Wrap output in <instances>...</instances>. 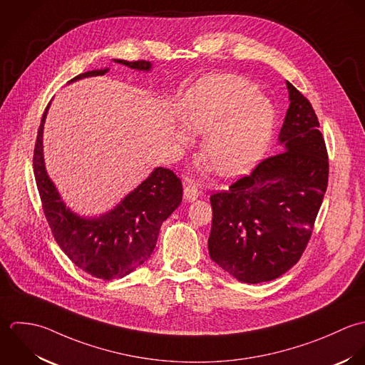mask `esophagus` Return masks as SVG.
<instances>
[{"label":"esophagus","instance_id":"obj_1","mask_svg":"<svg viewBox=\"0 0 365 365\" xmlns=\"http://www.w3.org/2000/svg\"><path fill=\"white\" fill-rule=\"evenodd\" d=\"M183 193H185L186 200L193 202V200H196V199L199 197L200 190H199V187H197L195 183L189 182V183H186V185H185V190H183Z\"/></svg>","mask_w":365,"mask_h":365}]
</instances>
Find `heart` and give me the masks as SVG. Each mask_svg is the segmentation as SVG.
<instances>
[{"instance_id": "heart-1", "label": "heart", "mask_w": 365, "mask_h": 365, "mask_svg": "<svg viewBox=\"0 0 365 365\" xmlns=\"http://www.w3.org/2000/svg\"><path fill=\"white\" fill-rule=\"evenodd\" d=\"M274 107L257 94V86L235 74L207 77L190 96L183 123L196 135H205L202 159L221 176H232L250 166L264 150L272 128ZM178 140L189 144L179 133Z\"/></svg>"}]
</instances>
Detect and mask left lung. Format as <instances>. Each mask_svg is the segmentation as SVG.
<instances>
[{"label":"left lung","instance_id":"obj_1","mask_svg":"<svg viewBox=\"0 0 365 365\" xmlns=\"http://www.w3.org/2000/svg\"><path fill=\"white\" fill-rule=\"evenodd\" d=\"M284 150L210 196V258L245 284L279 278L300 259L329 182V158L310 101L287 81Z\"/></svg>","mask_w":365,"mask_h":365}]
</instances>
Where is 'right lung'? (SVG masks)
<instances>
[{
  "label": "right lung",
  "mask_w": 365,
  "mask_h": 365,
  "mask_svg": "<svg viewBox=\"0 0 365 365\" xmlns=\"http://www.w3.org/2000/svg\"><path fill=\"white\" fill-rule=\"evenodd\" d=\"M137 71H150L145 61L127 62L114 59ZM110 69L78 74L69 83L103 76ZM49 104L45 108L34 149V173L42 202V209L52 234L62 251L74 265L88 275L111 281L123 278L143 265L150 257L160 225L182 202V182L166 168H156L111 212L93 219L80 217L66 207L43 162V124Z\"/></svg>",
  "instance_id": "right-lung-1"
}]
</instances>
